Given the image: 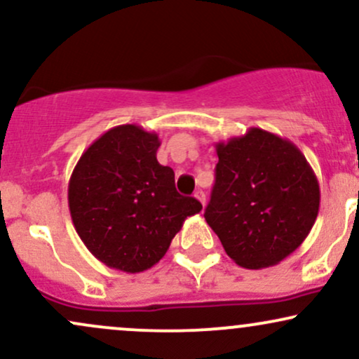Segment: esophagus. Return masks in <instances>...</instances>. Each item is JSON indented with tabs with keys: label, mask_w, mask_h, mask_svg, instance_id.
<instances>
[{
	"label": "esophagus",
	"mask_w": 359,
	"mask_h": 359,
	"mask_svg": "<svg viewBox=\"0 0 359 359\" xmlns=\"http://www.w3.org/2000/svg\"><path fill=\"white\" fill-rule=\"evenodd\" d=\"M194 197H196V199H197V201H199V203H201V204H203V205H205V194H204L203 191H197L196 194H194Z\"/></svg>",
	"instance_id": "esophagus-1"
}]
</instances>
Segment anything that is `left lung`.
Instances as JSON below:
<instances>
[{
	"label": "left lung",
	"instance_id": "8db88e82",
	"mask_svg": "<svg viewBox=\"0 0 359 359\" xmlns=\"http://www.w3.org/2000/svg\"><path fill=\"white\" fill-rule=\"evenodd\" d=\"M216 151L205 221L236 265H277L316 222L320 191L314 170L294 143L262 128L216 143Z\"/></svg>",
	"mask_w": 359,
	"mask_h": 359
}]
</instances>
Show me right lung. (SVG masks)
Returning a JSON list of instances; mask_svg holds the SVG:
<instances>
[{"label":"right lung","instance_id":"add662e5","mask_svg":"<svg viewBox=\"0 0 359 359\" xmlns=\"http://www.w3.org/2000/svg\"><path fill=\"white\" fill-rule=\"evenodd\" d=\"M158 135L137 125L102 133L81 155L69 180V211L77 234L106 266L126 273L158 263L189 216L203 205L175 189L160 165Z\"/></svg>","mask_w":359,"mask_h":359}]
</instances>
